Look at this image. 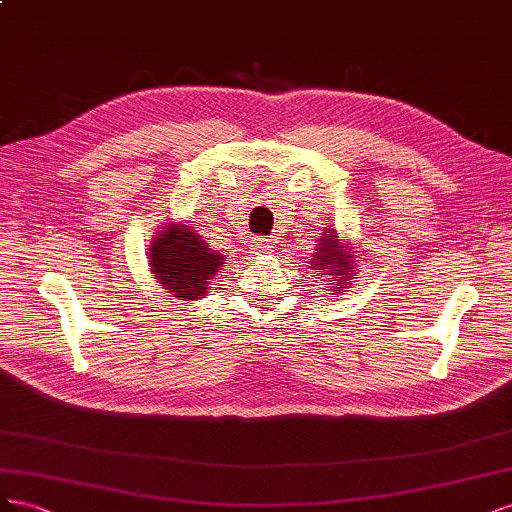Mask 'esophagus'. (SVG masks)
I'll use <instances>...</instances> for the list:
<instances>
[{
	"mask_svg": "<svg viewBox=\"0 0 512 512\" xmlns=\"http://www.w3.org/2000/svg\"><path fill=\"white\" fill-rule=\"evenodd\" d=\"M253 251H255L257 255H268V253L272 251V244H270V240L259 238V240L253 244Z\"/></svg>",
	"mask_w": 512,
	"mask_h": 512,
	"instance_id": "esophagus-1",
	"label": "esophagus"
}]
</instances>
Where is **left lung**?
<instances>
[{"label":"left lung","mask_w":512,"mask_h":512,"mask_svg":"<svg viewBox=\"0 0 512 512\" xmlns=\"http://www.w3.org/2000/svg\"><path fill=\"white\" fill-rule=\"evenodd\" d=\"M311 268L317 272V279H324L328 291H334V296L347 291L356 279V257L349 253V248L339 240V233L334 229L321 233Z\"/></svg>","instance_id":"1"}]
</instances>
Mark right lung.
Here are the masks:
<instances>
[{
  "label": "right lung",
  "instance_id": "add662e5",
  "mask_svg": "<svg viewBox=\"0 0 512 512\" xmlns=\"http://www.w3.org/2000/svg\"><path fill=\"white\" fill-rule=\"evenodd\" d=\"M152 276L180 300L206 296L212 276L225 264V255L212 251L188 225L169 223L148 248Z\"/></svg>",
  "mask_w": 512,
  "mask_h": 512
}]
</instances>
